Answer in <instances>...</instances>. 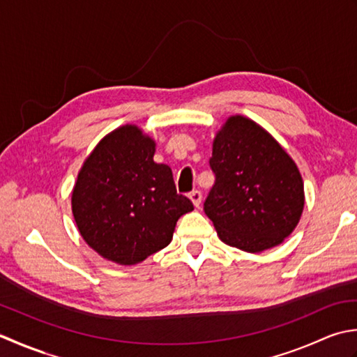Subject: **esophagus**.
Here are the masks:
<instances>
[{"mask_svg":"<svg viewBox=\"0 0 357 357\" xmlns=\"http://www.w3.org/2000/svg\"><path fill=\"white\" fill-rule=\"evenodd\" d=\"M189 199L192 200V203H194V206H200V203H202V192L199 191V189H194L192 192H189Z\"/></svg>","mask_w":357,"mask_h":357,"instance_id":"esophagus-1","label":"esophagus"}]
</instances>
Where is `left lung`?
<instances>
[{
    "instance_id": "8db88e82",
    "label": "left lung",
    "mask_w": 357,
    "mask_h": 357,
    "mask_svg": "<svg viewBox=\"0 0 357 357\" xmlns=\"http://www.w3.org/2000/svg\"><path fill=\"white\" fill-rule=\"evenodd\" d=\"M215 181L203 203L222 242L260 252L283 242L303 211V181L285 149L242 115L228 119L209 158Z\"/></svg>"
}]
</instances>
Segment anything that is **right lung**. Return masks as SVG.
Returning <instances> with one entry per match:
<instances>
[{"mask_svg":"<svg viewBox=\"0 0 357 357\" xmlns=\"http://www.w3.org/2000/svg\"><path fill=\"white\" fill-rule=\"evenodd\" d=\"M154 152V140L137 126L115 129L86 158L72 191L79 234L120 265H135L168 246L177 220L194 209Z\"/></svg>","mask_w":357,"mask_h":357,"instance_id":"1","label":"right lung"}]
</instances>
